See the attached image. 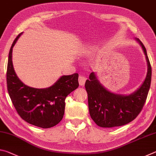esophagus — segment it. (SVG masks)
I'll use <instances>...</instances> for the list:
<instances>
[{"mask_svg":"<svg viewBox=\"0 0 156 156\" xmlns=\"http://www.w3.org/2000/svg\"><path fill=\"white\" fill-rule=\"evenodd\" d=\"M87 80V78L85 76H79L78 77V82H79V84H80V86L82 85H84V83H85V81Z\"/></svg>","mask_w":156,"mask_h":156,"instance_id":"1","label":"esophagus"}]
</instances>
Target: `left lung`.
<instances>
[{"label": "left lung", "mask_w": 156, "mask_h": 156, "mask_svg": "<svg viewBox=\"0 0 156 156\" xmlns=\"http://www.w3.org/2000/svg\"><path fill=\"white\" fill-rule=\"evenodd\" d=\"M136 39L143 49L147 62L146 78L138 90L129 95L112 93L100 84L94 72L86 80L89 113L100 127L120 126L131 122L140 113L146 101L151 84V67L144 44L138 38Z\"/></svg>", "instance_id": "1"}]
</instances>
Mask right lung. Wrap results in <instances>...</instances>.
Returning <instances> with one entry per match:
<instances>
[{"instance_id":"obj_1","label":"right lung","mask_w":156,"mask_h":156,"mask_svg":"<svg viewBox=\"0 0 156 156\" xmlns=\"http://www.w3.org/2000/svg\"><path fill=\"white\" fill-rule=\"evenodd\" d=\"M21 34L13 42L9 53L7 85L9 97L22 119L38 127H52L62 119L66 97L78 87V73L62 76L48 88L25 85L18 78L12 62V49Z\"/></svg>"}]
</instances>
